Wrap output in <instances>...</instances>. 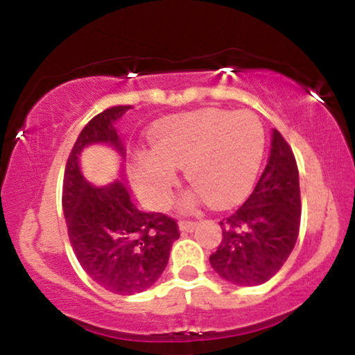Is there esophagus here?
Masks as SVG:
<instances>
[{"instance_id":"esophagus-1","label":"esophagus","mask_w":355,"mask_h":355,"mask_svg":"<svg viewBox=\"0 0 355 355\" xmlns=\"http://www.w3.org/2000/svg\"><path fill=\"white\" fill-rule=\"evenodd\" d=\"M178 227H180V232H194L196 228H198V221L182 220L180 223H178Z\"/></svg>"}]
</instances>
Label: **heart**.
<instances>
[{
    "instance_id": "obj_1",
    "label": "heart",
    "mask_w": 355,
    "mask_h": 355,
    "mask_svg": "<svg viewBox=\"0 0 355 355\" xmlns=\"http://www.w3.org/2000/svg\"><path fill=\"white\" fill-rule=\"evenodd\" d=\"M264 132L250 111L202 110L164 120L155 132V153L141 156L137 184L156 207L170 202L173 168L214 206H230L249 191L259 170Z\"/></svg>"
}]
</instances>
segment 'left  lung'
Listing matches in <instances>:
<instances>
[{
    "label": "left lung",
    "mask_w": 355,
    "mask_h": 355,
    "mask_svg": "<svg viewBox=\"0 0 355 355\" xmlns=\"http://www.w3.org/2000/svg\"><path fill=\"white\" fill-rule=\"evenodd\" d=\"M220 225L223 237L209 263L230 284H264L288 259L300 228L299 168L278 130H273L270 161L256 189Z\"/></svg>",
    "instance_id": "1"
}]
</instances>
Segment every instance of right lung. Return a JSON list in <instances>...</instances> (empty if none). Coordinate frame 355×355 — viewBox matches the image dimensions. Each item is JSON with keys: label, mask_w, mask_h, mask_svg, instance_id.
I'll list each match as a JSON object with an SVG mask.
<instances>
[{"label": "right lung", "mask_w": 355, "mask_h": 355, "mask_svg": "<svg viewBox=\"0 0 355 355\" xmlns=\"http://www.w3.org/2000/svg\"><path fill=\"white\" fill-rule=\"evenodd\" d=\"M132 106H111L84 127L68 156L63 177V213L68 239L85 273L118 295L148 290L161 277L173 242L177 220L142 213L123 184L92 187L78 170V155L92 142H110L123 151L113 123Z\"/></svg>", "instance_id": "1"}]
</instances>
